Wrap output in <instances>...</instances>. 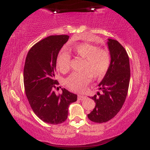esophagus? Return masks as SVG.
Here are the masks:
<instances>
[{
  "label": "esophagus",
  "mask_w": 150,
  "mask_h": 150,
  "mask_svg": "<svg viewBox=\"0 0 150 150\" xmlns=\"http://www.w3.org/2000/svg\"><path fill=\"white\" fill-rule=\"evenodd\" d=\"M78 99L80 100H83L84 99H85V96H83L81 95H78Z\"/></svg>",
  "instance_id": "esophagus-1"
}]
</instances>
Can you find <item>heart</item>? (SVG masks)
I'll list each match as a JSON object with an SVG mask.
<instances>
[{
    "mask_svg": "<svg viewBox=\"0 0 150 150\" xmlns=\"http://www.w3.org/2000/svg\"><path fill=\"white\" fill-rule=\"evenodd\" d=\"M69 51L84 59L82 73H72L65 80V84L74 91H83L94 79H102L107 72L110 64V54L108 49L98 48L96 45L83 43L76 45ZM71 57L62 51L57 58V66L62 72H66L70 67Z\"/></svg>",
    "mask_w": 150,
    "mask_h": 150,
    "instance_id": "obj_1",
    "label": "heart"
}]
</instances>
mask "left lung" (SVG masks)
<instances>
[{
	"mask_svg": "<svg viewBox=\"0 0 150 150\" xmlns=\"http://www.w3.org/2000/svg\"><path fill=\"white\" fill-rule=\"evenodd\" d=\"M107 44L110 64L98 85L101 93L98 91L91 97L96 102L95 108L87 115L96 123L108 122L118 113L126 100L130 83V63L126 50L117 40L108 39Z\"/></svg>",
	"mask_w": 150,
	"mask_h": 150,
	"instance_id": "left-lung-1",
	"label": "left lung"
}]
</instances>
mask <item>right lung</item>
<instances>
[{"label": "right lung", "instance_id": "add662e5", "mask_svg": "<svg viewBox=\"0 0 150 150\" xmlns=\"http://www.w3.org/2000/svg\"><path fill=\"white\" fill-rule=\"evenodd\" d=\"M66 35H50L30 49L24 67V84L30 107L43 122L61 124L67 120L69 104L77 100V95L62 89L56 95L54 89L59 83L54 79L57 58L67 42Z\"/></svg>", "mask_w": 150, "mask_h": 150}]
</instances>
